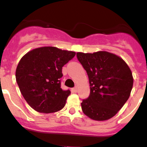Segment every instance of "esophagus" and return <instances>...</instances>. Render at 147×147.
I'll return each mask as SVG.
<instances>
[{"instance_id":"34e87169","label":"esophagus","mask_w":147,"mask_h":147,"mask_svg":"<svg viewBox=\"0 0 147 147\" xmlns=\"http://www.w3.org/2000/svg\"><path fill=\"white\" fill-rule=\"evenodd\" d=\"M72 91L74 92V93H76V92L78 91V88H77V87H75V88H73Z\"/></svg>"}]
</instances>
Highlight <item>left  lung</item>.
<instances>
[{
  "mask_svg": "<svg viewBox=\"0 0 147 147\" xmlns=\"http://www.w3.org/2000/svg\"><path fill=\"white\" fill-rule=\"evenodd\" d=\"M76 57L88 74L90 86L89 97L81 103L83 113L93 120L111 119L130 96L133 77L129 66L107 51L78 52Z\"/></svg>",
  "mask_w": 147,
  "mask_h": 147,
  "instance_id": "left-lung-1",
  "label": "left lung"
}]
</instances>
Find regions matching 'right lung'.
I'll list each match as a JSON object with an SVG mask.
<instances>
[{"mask_svg":"<svg viewBox=\"0 0 147 147\" xmlns=\"http://www.w3.org/2000/svg\"><path fill=\"white\" fill-rule=\"evenodd\" d=\"M75 55L74 51L45 46L30 51L21 58L15 76L30 107L42 113L57 112L65 107L71 91L61 88L62 68Z\"/></svg>","mask_w":147,"mask_h":147,"instance_id":"obj_1","label":"right lung"}]
</instances>
